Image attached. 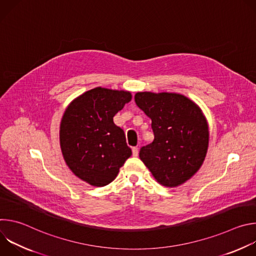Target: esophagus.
Segmentation results:
<instances>
[{
	"instance_id": "esophagus-1",
	"label": "esophagus",
	"mask_w": 256,
	"mask_h": 256,
	"mask_svg": "<svg viewBox=\"0 0 256 256\" xmlns=\"http://www.w3.org/2000/svg\"><path fill=\"white\" fill-rule=\"evenodd\" d=\"M138 155V148H136V147H134V148H132V156L136 157Z\"/></svg>"
}]
</instances>
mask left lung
<instances>
[{"label":"left lung","mask_w":256,"mask_h":256,"mask_svg":"<svg viewBox=\"0 0 256 256\" xmlns=\"http://www.w3.org/2000/svg\"><path fill=\"white\" fill-rule=\"evenodd\" d=\"M136 105L152 120L154 140L140 159L166 188H176L202 167L208 148V124L200 107L179 93L138 92Z\"/></svg>","instance_id":"obj_1"}]
</instances>
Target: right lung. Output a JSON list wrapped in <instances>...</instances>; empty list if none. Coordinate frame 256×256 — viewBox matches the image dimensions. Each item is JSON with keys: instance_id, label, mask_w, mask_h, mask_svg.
Instances as JSON below:
<instances>
[{"instance_id": "add662e5", "label": "right lung", "mask_w": 256, "mask_h": 256, "mask_svg": "<svg viewBox=\"0 0 256 256\" xmlns=\"http://www.w3.org/2000/svg\"><path fill=\"white\" fill-rule=\"evenodd\" d=\"M132 100V93L96 87L72 100L60 126V144L70 170L93 186L116 179L132 156L124 130L114 116Z\"/></svg>"}]
</instances>
